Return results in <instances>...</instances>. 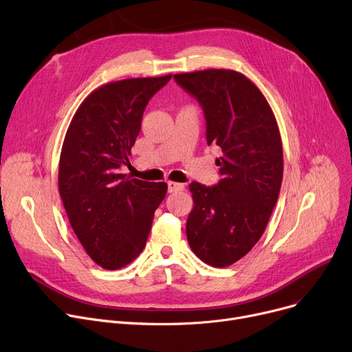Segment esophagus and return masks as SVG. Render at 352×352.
Returning a JSON list of instances; mask_svg holds the SVG:
<instances>
[{
  "label": "esophagus",
  "instance_id": "obj_1",
  "mask_svg": "<svg viewBox=\"0 0 352 352\" xmlns=\"http://www.w3.org/2000/svg\"><path fill=\"white\" fill-rule=\"evenodd\" d=\"M183 189H184V184H183V183L168 182V190H169V193H173V192H179V190H183Z\"/></svg>",
  "mask_w": 352,
  "mask_h": 352
}]
</instances>
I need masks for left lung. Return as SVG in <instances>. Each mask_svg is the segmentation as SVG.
I'll return each mask as SVG.
<instances>
[{
  "label": "left lung",
  "instance_id": "1",
  "mask_svg": "<svg viewBox=\"0 0 352 352\" xmlns=\"http://www.w3.org/2000/svg\"><path fill=\"white\" fill-rule=\"evenodd\" d=\"M203 109L206 140L221 149V179L190 183L193 209L186 234L206 264L227 267L249 253L264 233L283 180V146L274 113L243 74L206 69L173 75Z\"/></svg>",
  "mask_w": 352,
  "mask_h": 352
}]
</instances>
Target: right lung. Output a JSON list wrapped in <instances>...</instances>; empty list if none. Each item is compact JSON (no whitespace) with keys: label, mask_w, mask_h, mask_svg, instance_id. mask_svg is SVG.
<instances>
[{"label":"right lung","mask_w":352,"mask_h":352,"mask_svg":"<svg viewBox=\"0 0 352 352\" xmlns=\"http://www.w3.org/2000/svg\"><path fill=\"white\" fill-rule=\"evenodd\" d=\"M172 75L111 82L80 103L62 144L58 184L72 229L107 270L132 263L146 244L166 183L119 173L128 164L151 98Z\"/></svg>","instance_id":"1"}]
</instances>
